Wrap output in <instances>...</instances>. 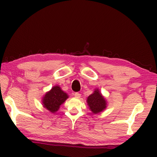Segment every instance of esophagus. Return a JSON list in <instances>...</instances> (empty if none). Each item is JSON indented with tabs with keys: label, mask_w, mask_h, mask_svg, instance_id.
<instances>
[{
	"label": "esophagus",
	"mask_w": 157,
	"mask_h": 157,
	"mask_svg": "<svg viewBox=\"0 0 157 157\" xmlns=\"http://www.w3.org/2000/svg\"><path fill=\"white\" fill-rule=\"evenodd\" d=\"M74 95H75V97H76V98H80L81 97V94H79V93H78V92L75 93Z\"/></svg>",
	"instance_id": "34e87169"
}]
</instances>
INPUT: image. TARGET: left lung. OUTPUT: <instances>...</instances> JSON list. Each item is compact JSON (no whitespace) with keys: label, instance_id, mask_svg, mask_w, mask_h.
Instances as JSON below:
<instances>
[{"label":"left lung","instance_id":"8db88e82","mask_svg":"<svg viewBox=\"0 0 157 157\" xmlns=\"http://www.w3.org/2000/svg\"><path fill=\"white\" fill-rule=\"evenodd\" d=\"M87 103L90 107V110H91L94 113L101 112L106 108L107 105L105 98L102 96L98 89L95 90L94 94L88 97Z\"/></svg>","mask_w":157,"mask_h":157}]
</instances>
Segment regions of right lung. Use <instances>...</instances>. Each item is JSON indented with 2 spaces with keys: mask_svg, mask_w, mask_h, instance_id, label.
Returning <instances> with one entry per match:
<instances>
[{
  "mask_svg": "<svg viewBox=\"0 0 157 157\" xmlns=\"http://www.w3.org/2000/svg\"><path fill=\"white\" fill-rule=\"evenodd\" d=\"M68 98V95L60 89L59 86H55L43 98V105L50 112L57 111L64 101Z\"/></svg>",
  "mask_w": 157,
  "mask_h": 157,
  "instance_id": "1",
  "label": "right lung"
}]
</instances>
